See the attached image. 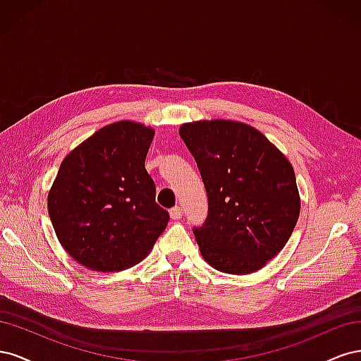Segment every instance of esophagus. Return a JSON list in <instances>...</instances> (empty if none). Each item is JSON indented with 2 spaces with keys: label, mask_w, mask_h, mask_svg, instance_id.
I'll return each mask as SVG.
<instances>
[{
  "label": "esophagus",
  "mask_w": 361,
  "mask_h": 361,
  "mask_svg": "<svg viewBox=\"0 0 361 361\" xmlns=\"http://www.w3.org/2000/svg\"><path fill=\"white\" fill-rule=\"evenodd\" d=\"M182 215H183V211H182L180 206H174L170 209V216L173 218V220H180Z\"/></svg>",
  "instance_id": "esophagus-1"
}]
</instances>
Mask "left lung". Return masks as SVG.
<instances>
[{
    "instance_id": "left-lung-1",
    "label": "left lung",
    "mask_w": 361,
    "mask_h": 361,
    "mask_svg": "<svg viewBox=\"0 0 361 361\" xmlns=\"http://www.w3.org/2000/svg\"><path fill=\"white\" fill-rule=\"evenodd\" d=\"M207 195L194 227L203 259L226 274H248L286 245L300 215L290 162L257 129L231 120L182 125Z\"/></svg>"
}]
</instances>
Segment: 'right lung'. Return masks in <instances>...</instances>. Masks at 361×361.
<instances>
[{
    "instance_id": "right-lung-1",
    "label": "right lung",
    "mask_w": 361,
    "mask_h": 361,
    "mask_svg": "<svg viewBox=\"0 0 361 361\" xmlns=\"http://www.w3.org/2000/svg\"><path fill=\"white\" fill-rule=\"evenodd\" d=\"M154 129L108 125L64 158L48 195L54 231L78 264L101 272L143 260L167 227L145 167Z\"/></svg>"
}]
</instances>
